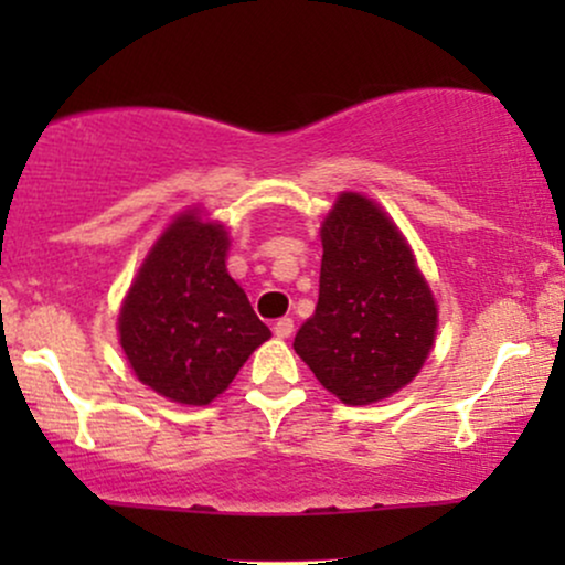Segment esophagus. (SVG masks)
<instances>
[{
	"mask_svg": "<svg viewBox=\"0 0 565 565\" xmlns=\"http://www.w3.org/2000/svg\"><path fill=\"white\" fill-rule=\"evenodd\" d=\"M291 332H295V321H291V319H278L274 323V334L281 337V340H287V337H291Z\"/></svg>",
	"mask_w": 565,
	"mask_h": 565,
	"instance_id": "esophagus-1",
	"label": "esophagus"
}]
</instances>
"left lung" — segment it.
Returning a JSON list of instances; mask_svg holds the SVG:
<instances>
[{"label": "left lung", "instance_id": "8db88e82", "mask_svg": "<svg viewBox=\"0 0 565 565\" xmlns=\"http://www.w3.org/2000/svg\"><path fill=\"white\" fill-rule=\"evenodd\" d=\"M321 244L319 305L295 350L337 398L374 404L423 369L436 337V302L406 238L374 201L342 193Z\"/></svg>", "mask_w": 565, "mask_h": 565}]
</instances>
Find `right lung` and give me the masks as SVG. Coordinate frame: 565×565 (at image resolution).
Returning <instances> with one entry per match:
<instances>
[{
	"mask_svg": "<svg viewBox=\"0 0 565 565\" xmlns=\"http://www.w3.org/2000/svg\"><path fill=\"white\" fill-rule=\"evenodd\" d=\"M223 225L178 217L142 263L119 313L129 364L148 387L204 406L270 337L225 270Z\"/></svg>",
	"mask_w": 565,
	"mask_h": 565,
	"instance_id": "add662e5",
	"label": "right lung"
}]
</instances>
